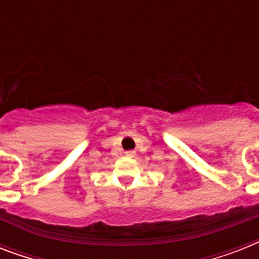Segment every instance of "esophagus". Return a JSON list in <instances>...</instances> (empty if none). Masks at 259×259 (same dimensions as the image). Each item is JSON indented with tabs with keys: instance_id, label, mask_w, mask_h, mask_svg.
Masks as SVG:
<instances>
[{
	"instance_id": "esophagus-1",
	"label": "esophagus",
	"mask_w": 259,
	"mask_h": 259,
	"mask_svg": "<svg viewBox=\"0 0 259 259\" xmlns=\"http://www.w3.org/2000/svg\"><path fill=\"white\" fill-rule=\"evenodd\" d=\"M125 154L126 157H134V156H136V152H134V150H127Z\"/></svg>"
}]
</instances>
